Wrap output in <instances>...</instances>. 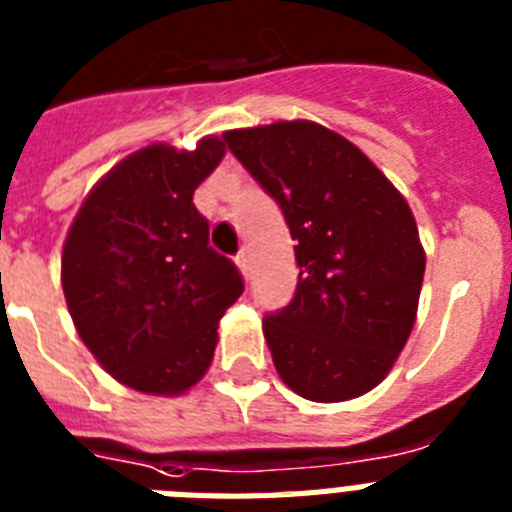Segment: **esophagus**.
<instances>
[{"instance_id":"1","label":"esophagus","mask_w":512,"mask_h":512,"mask_svg":"<svg viewBox=\"0 0 512 512\" xmlns=\"http://www.w3.org/2000/svg\"><path fill=\"white\" fill-rule=\"evenodd\" d=\"M236 265L242 270L244 276H249V268H252V257H249V249H242L239 255H236Z\"/></svg>"}]
</instances>
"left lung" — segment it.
I'll return each instance as SVG.
<instances>
[{
	"label": "left lung",
	"instance_id": "1",
	"mask_svg": "<svg viewBox=\"0 0 512 512\" xmlns=\"http://www.w3.org/2000/svg\"><path fill=\"white\" fill-rule=\"evenodd\" d=\"M296 239L291 304L263 320L281 380L315 403L377 388L409 341L424 281L416 218L388 176L309 119L223 132Z\"/></svg>",
	"mask_w": 512,
	"mask_h": 512
}]
</instances>
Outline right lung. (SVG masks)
Wrapping results in <instances>:
<instances>
[{"label": "right lung", "instance_id": "obj_1", "mask_svg": "<svg viewBox=\"0 0 512 512\" xmlns=\"http://www.w3.org/2000/svg\"><path fill=\"white\" fill-rule=\"evenodd\" d=\"M226 156L150 143L85 195L62 247V291L75 330L106 372L145 395H184L208 372L223 312L242 276L208 244L192 195Z\"/></svg>", "mask_w": 512, "mask_h": 512}]
</instances>
